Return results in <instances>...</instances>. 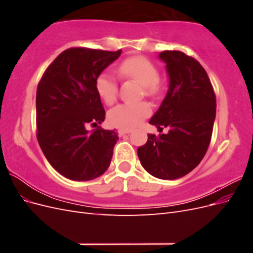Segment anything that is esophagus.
<instances>
[{"label": "esophagus", "instance_id": "obj_1", "mask_svg": "<svg viewBox=\"0 0 253 253\" xmlns=\"http://www.w3.org/2000/svg\"><path fill=\"white\" fill-rule=\"evenodd\" d=\"M131 132H132L131 129H128V128H120L119 131H118V135L121 137V136H124V135L129 134Z\"/></svg>", "mask_w": 253, "mask_h": 253}]
</instances>
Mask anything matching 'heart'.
I'll return each instance as SVG.
<instances>
[{"instance_id":"b5f03b06","label":"heart","mask_w":253,"mask_h":253,"mask_svg":"<svg viewBox=\"0 0 253 253\" xmlns=\"http://www.w3.org/2000/svg\"><path fill=\"white\" fill-rule=\"evenodd\" d=\"M118 73L122 77L133 78L139 81L148 94L157 90L158 71L151 61L144 57H131L122 61L118 66ZM95 88L102 100L111 104L116 99L117 81L109 71L97 76ZM151 113V108L145 102H126L115 106L109 112V121L115 126L132 128L138 126Z\"/></svg>"}]
</instances>
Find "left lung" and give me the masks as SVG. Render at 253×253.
<instances>
[{"instance_id": "8db88e82", "label": "left lung", "mask_w": 253, "mask_h": 253, "mask_svg": "<svg viewBox=\"0 0 253 253\" xmlns=\"http://www.w3.org/2000/svg\"><path fill=\"white\" fill-rule=\"evenodd\" d=\"M158 57L166 63L169 88L149 124L158 129L168 127L169 133L149 134L137 154L151 175L173 180L195 169L208 150L216 98L197 60L178 50H165Z\"/></svg>"}]
</instances>
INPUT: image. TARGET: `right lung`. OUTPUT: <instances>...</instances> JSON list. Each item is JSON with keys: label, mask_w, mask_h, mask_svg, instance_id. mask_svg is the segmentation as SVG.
<instances>
[{"label": "right lung", "mask_w": 253, "mask_h": 253, "mask_svg": "<svg viewBox=\"0 0 253 253\" xmlns=\"http://www.w3.org/2000/svg\"><path fill=\"white\" fill-rule=\"evenodd\" d=\"M120 53L121 49L68 48L53 60L38 84V142L53 169L68 179H95L110 167L118 133L100 126L89 132L86 127L105 118L95 81Z\"/></svg>", "instance_id": "1"}]
</instances>
